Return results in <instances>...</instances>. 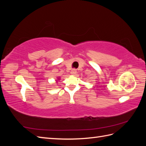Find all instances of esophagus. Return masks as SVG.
<instances>
[{"instance_id":"1","label":"esophagus","mask_w":146,"mask_h":146,"mask_svg":"<svg viewBox=\"0 0 146 146\" xmlns=\"http://www.w3.org/2000/svg\"><path fill=\"white\" fill-rule=\"evenodd\" d=\"M76 73H77V70L76 69H72L71 71H70V74L73 75V76H75V75L76 74Z\"/></svg>"}]
</instances>
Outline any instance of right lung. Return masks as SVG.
<instances>
[{
	"mask_svg": "<svg viewBox=\"0 0 146 146\" xmlns=\"http://www.w3.org/2000/svg\"><path fill=\"white\" fill-rule=\"evenodd\" d=\"M59 80H60V77H57V80H56V83L58 82L57 81H58Z\"/></svg>",
	"mask_w": 146,
	"mask_h": 146,
	"instance_id": "obj_1",
	"label": "right lung"
}]
</instances>
